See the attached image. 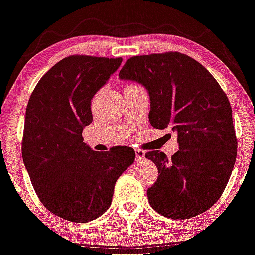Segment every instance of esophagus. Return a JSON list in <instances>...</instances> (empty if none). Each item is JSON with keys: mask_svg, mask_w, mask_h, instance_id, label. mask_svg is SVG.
Wrapping results in <instances>:
<instances>
[{"mask_svg": "<svg viewBox=\"0 0 255 255\" xmlns=\"http://www.w3.org/2000/svg\"><path fill=\"white\" fill-rule=\"evenodd\" d=\"M135 154H136V160L137 161H142L144 158H145V152L142 150H135Z\"/></svg>", "mask_w": 255, "mask_h": 255, "instance_id": "esophagus-1", "label": "esophagus"}]
</instances>
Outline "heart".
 <instances>
[{
    "label": "heart",
    "instance_id": "obj_1",
    "mask_svg": "<svg viewBox=\"0 0 255 255\" xmlns=\"http://www.w3.org/2000/svg\"><path fill=\"white\" fill-rule=\"evenodd\" d=\"M131 86H135V85H129V86H127V87H131ZM127 87H126V88H127Z\"/></svg>",
    "mask_w": 255,
    "mask_h": 255
}]
</instances>
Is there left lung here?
I'll return each mask as SVG.
<instances>
[{
    "instance_id": "obj_1",
    "label": "left lung",
    "mask_w": 255,
    "mask_h": 255,
    "mask_svg": "<svg viewBox=\"0 0 255 255\" xmlns=\"http://www.w3.org/2000/svg\"><path fill=\"white\" fill-rule=\"evenodd\" d=\"M119 78L147 90L150 124L177 134L172 159L151 151L158 168L147 199L159 214L174 220L199 215L225 191L237 155L233 111L227 95L197 60L180 52L129 58Z\"/></svg>"
}]
</instances>
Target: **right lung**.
Instances as JSON below:
<instances>
[{
	"label": "right lung",
	"instance_id": "add662e5",
	"mask_svg": "<svg viewBox=\"0 0 255 255\" xmlns=\"http://www.w3.org/2000/svg\"><path fill=\"white\" fill-rule=\"evenodd\" d=\"M123 58L70 56L55 64L30 95L21 152L33 188L47 210L71 222L108 211L115 184L135 160L131 147L97 152L83 143L90 102Z\"/></svg>",
	"mask_w": 255,
	"mask_h": 255
}]
</instances>
